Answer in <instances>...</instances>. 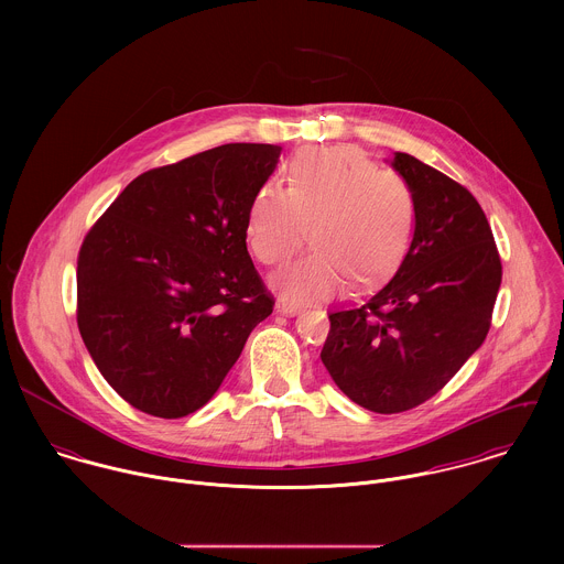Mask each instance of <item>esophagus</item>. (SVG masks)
Wrapping results in <instances>:
<instances>
[{
	"label": "esophagus",
	"mask_w": 564,
	"mask_h": 564,
	"mask_svg": "<svg viewBox=\"0 0 564 564\" xmlns=\"http://www.w3.org/2000/svg\"><path fill=\"white\" fill-rule=\"evenodd\" d=\"M275 311L282 313V315H297L300 308H297L295 304H289V302H282V300H280V302L275 304Z\"/></svg>",
	"instance_id": "obj_1"
}]
</instances>
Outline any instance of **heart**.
I'll return each mask as SVG.
<instances>
[{"mask_svg":"<svg viewBox=\"0 0 564 564\" xmlns=\"http://www.w3.org/2000/svg\"><path fill=\"white\" fill-rule=\"evenodd\" d=\"M289 188L262 184L247 210L245 237L269 267L291 260L308 241L315 251L273 275L293 302L329 300L347 286H373L403 260L414 230V193L400 171L378 166L349 145L300 152Z\"/></svg>","mask_w":564,"mask_h":564,"instance_id":"obj_1","label":"heart"}]
</instances>
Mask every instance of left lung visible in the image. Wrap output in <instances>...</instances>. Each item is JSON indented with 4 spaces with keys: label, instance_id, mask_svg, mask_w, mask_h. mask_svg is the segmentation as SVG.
Segmentation results:
<instances>
[{
    "label": "left lung",
    "instance_id": "left-lung-1",
    "mask_svg": "<svg viewBox=\"0 0 564 564\" xmlns=\"http://www.w3.org/2000/svg\"><path fill=\"white\" fill-rule=\"evenodd\" d=\"M393 166L414 193V237L395 275L362 304L329 311L322 360L351 402L395 414L434 398L480 347L501 258L478 199L410 154Z\"/></svg>",
    "mask_w": 564,
    "mask_h": 564
}]
</instances>
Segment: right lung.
Wrapping results in <instances>:
<instances>
[{
	"label": "right lung",
	"instance_id": "add662e5",
	"mask_svg": "<svg viewBox=\"0 0 564 564\" xmlns=\"http://www.w3.org/2000/svg\"><path fill=\"white\" fill-rule=\"evenodd\" d=\"M278 145L228 143L134 177L86 232L78 327L106 382L141 412L208 402L273 295L245 242Z\"/></svg>",
	"mask_w": 564,
	"mask_h": 564
}]
</instances>
